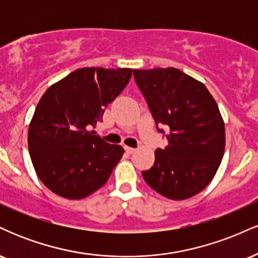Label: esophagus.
<instances>
[{
	"label": "esophagus",
	"instance_id": "obj_1",
	"mask_svg": "<svg viewBox=\"0 0 258 258\" xmlns=\"http://www.w3.org/2000/svg\"><path fill=\"white\" fill-rule=\"evenodd\" d=\"M125 150H126V152L127 153H128V154H133V153H135L136 152V149H135V148H131V147H125Z\"/></svg>",
	"mask_w": 258,
	"mask_h": 258
}]
</instances>
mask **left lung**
I'll return each mask as SVG.
<instances>
[{
    "instance_id": "8db88e82",
    "label": "left lung",
    "mask_w": 258,
    "mask_h": 258,
    "mask_svg": "<svg viewBox=\"0 0 258 258\" xmlns=\"http://www.w3.org/2000/svg\"><path fill=\"white\" fill-rule=\"evenodd\" d=\"M133 76L168 144L142 176L150 188L172 200L200 193L220 167L226 147L224 122L205 85L174 68L133 70Z\"/></svg>"
}]
</instances>
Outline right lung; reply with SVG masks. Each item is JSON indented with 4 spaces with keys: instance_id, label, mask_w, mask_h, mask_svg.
I'll use <instances>...</instances> for the list:
<instances>
[{
    "instance_id": "right-lung-1",
    "label": "right lung",
    "mask_w": 258,
    "mask_h": 258,
    "mask_svg": "<svg viewBox=\"0 0 258 258\" xmlns=\"http://www.w3.org/2000/svg\"><path fill=\"white\" fill-rule=\"evenodd\" d=\"M132 69H78L48 88L29 126V153L38 178L65 199L79 200L105 184L122 158L121 146L91 127L128 84Z\"/></svg>"
}]
</instances>
